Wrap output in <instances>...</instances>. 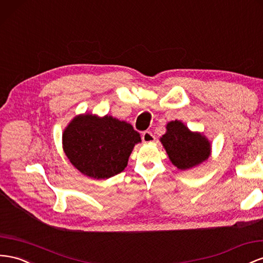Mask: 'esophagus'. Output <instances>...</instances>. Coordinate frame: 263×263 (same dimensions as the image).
Wrapping results in <instances>:
<instances>
[{
  "label": "esophagus",
  "mask_w": 263,
  "mask_h": 263,
  "mask_svg": "<svg viewBox=\"0 0 263 263\" xmlns=\"http://www.w3.org/2000/svg\"><path fill=\"white\" fill-rule=\"evenodd\" d=\"M141 138H143L144 143H153L155 140V136L151 132H145L143 134V136H141Z\"/></svg>",
  "instance_id": "esophagus-1"
}]
</instances>
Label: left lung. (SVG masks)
I'll use <instances>...</instances> for the list:
<instances>
[{"label": "left lung", "instance_id": "8db88e82", "mask_svg": "<svg viewBox=\"0 0 263 263\" xmlns=\"http://www.w3.org/2000/svg\"><path fill=\"white\" fill-rule=\"evenodd\" d=\"M166 129L160 141L174 166L187 170L199 166L209 158L211 145L202 134L189 130L180 120L169 122Z\"/></svg>", "mask_w": 263, "mask_h": 263}]
</instances>
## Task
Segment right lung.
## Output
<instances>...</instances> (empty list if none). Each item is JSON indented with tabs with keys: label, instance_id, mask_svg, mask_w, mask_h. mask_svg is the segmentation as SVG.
I'll return each mask as SVG.
<instances>
[{
	"label": "right lung",
	"instance_id": "add662e5",
	"mask_svg": "<svg viewBox=\"0 0 263 263\" xmlns=\"http://www.w3.org/2000/svg\"><path fill=\"white\" fill-rule=\"evenodd\" d=\"M140 141L130 124L108 115H79L63 133V149L70 164L94 179L122 173Z\"/></svg>",
	"mask_w": 263,
	"mask_h": 263
}]
</instances>
